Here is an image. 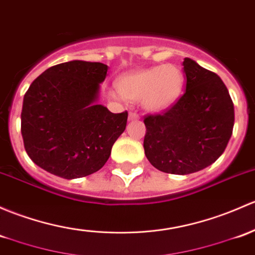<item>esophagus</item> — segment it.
<instances>
[{
	"label": "esophagus",
	"mask_w": 255,
	"mask_h": 255,
	"mask_svg": "<svg viewBox=\"0 0 255 255\" xmlns=\"http://www.w3.org/2000/svg\"><path fill=\"white\" fill-rule=\"evenodd\" d=\"M128 120H129V121H136V120H139V115H136L135 112H130L129 116H128Z\"/></svg>",
	"instance_id": "obj_1"
}]
</instances>
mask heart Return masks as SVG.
<instances>
[{
  "instance_id": "b5f03b06",
  "label": "heart",
  "mask_w": 255,
  "mask_h": 255,
  "mask_svg": "<svg viewBox=\"0 0 255 255\" xmlns=\"http://www.w3.org/2000/svg\"><path fill=\"white\" fill-rule=\"evenodd\" d=\"M184 78L175 64H162L128 72L117 80V92H110V98L140 101L150 112H162L178 100Z\"/></svg>"
}]
</instances>
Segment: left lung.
I'll return each instance as SVG.
<instances>
[{
    "label": "left lung",
    "instance_id": "left-lung-1",
    "mask_svg": "<svg viewBox=\"0 0 255 255\" xmlns=\"http://www.w3.org/2000/svg\"><path fill=\"white\" fill-rule=\"evenodd\" d=\"M186 92L162 115H149L144 151L157 170L189 175L214 163L226 149L235 125V109L221 78L184 58Z\"/></svg>",
    "mask_w": 255,
    "mask_h": 255
}]
</instances>
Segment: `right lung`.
I'll return each instance as SVG.
<instances>
[{"mask_svg": "<svg viewBox=\"0 0 255 255\" xmlns=\"http://www.w3.org/2000/svg\"><path fill=\"white\" fill-rule=\"evenodd\" d=\"M106 64L69 61L40 74L24 95L21 136L39 167L66 179L100 170L125 132L127 111L112 114L100 105Z\"/></svg>", "mask_w": 255, "mask_h": 255, "instance_id": "add662e5", "label": "right lung"}]
</instances>
